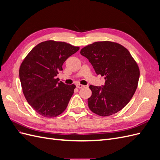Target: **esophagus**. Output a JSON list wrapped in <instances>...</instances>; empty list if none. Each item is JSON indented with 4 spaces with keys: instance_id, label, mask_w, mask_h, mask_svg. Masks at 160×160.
I'll return each instance as SVG.
<instances>
[{
    "instance_id": "34e87169",
    "label": "esophagus",
    "mask_w": 160,
    "mask_h": 160,
    "mask_svg": "<svg viewBox=\"0 0 160 160\" xmlns=\"http://www.w3.org/2000/svg\"><path fill=\"white\" fill-rule=\"evenodd\" d=\"M76 87L77 88H79V89H80V88H83L84 87V85H81V84H77L76 85Z\"/></svg>"
}]
</instances>
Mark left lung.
Here are the masks:
<instances>
[{"label":"left lung","instance_id":"left-lung-1","mask_svg":"<svg viewBox=\"0 0 160 160\" xmlns=\"http://www.w3.org/2000/svg\"><path fill=\"white\" fill-rule=\"evenodd\" d=\"M80 53L97 75L105 76L104 85L89 86L91 111L105 117L122 110L132 98L139 78L138 65L129 51L117 42L99 41L83 47Z\"/></svg>","mask_w":160,"mask_h":160}]
</instances>
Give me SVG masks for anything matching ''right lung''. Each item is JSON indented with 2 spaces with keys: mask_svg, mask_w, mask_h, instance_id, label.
I'll return each instance as SVG.
<instances>
[{
  "mask_svg": "<svg viewBox=\"0 0 160 160\" xmlns=\"http://www.w3.org/2000/svg\"><path fill=\"white\" fill-rule=\"evenodd\" d=\"M79 49L65 42L47 41L36 45L23 60L19 69L22 92L38 113L54 118L66 109L75 85L59 82L55 77Z\"/></svg>",
  "mask_w": 160,
  "mask_h": 160,
  "instance_id": "right-lung-1",
  "label": "right lung"
}]
</instances>
